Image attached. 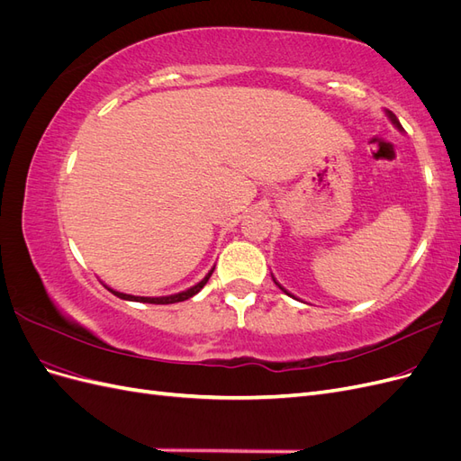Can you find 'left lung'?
Returning <instances> with one entry per match:
<instances>
[{"label": "left lung", "instance_id": "8db88e82", "mask_svg": "<svg viewBox=\"0 0 461 461\" xmlns=\"http://www.w3.org/2000/svg\"><path fill=\"white\" fill-rule=\"evenodd\" d=\"M388 115H390V119H393V121H394V122H396V124H398V127H400V122H398V121H396V117H394V115H393V113H390V111H388ZM276 285H278V283H276ZM278 286H281V285H278ZM281 288H283V286H281ZM283 290H285V288H283ZM285 292H286V290H285ZM286 294H288V292H286ZM288 296H292V294H288Z\"/></svg>", "mask_w": 461, "mask_h": 461}]
</instances>
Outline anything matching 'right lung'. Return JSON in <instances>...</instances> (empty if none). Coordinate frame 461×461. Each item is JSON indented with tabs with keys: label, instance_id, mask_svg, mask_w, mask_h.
Listing matches in <instances>:
<instances>
[{
	"label": "right lung",
	"instance_id": "obj_1",
	"mask_svg": "<svg viewBox=\"0 0 461 461\" xmlns=\"http://www.w3.org/2000/svg\"><path fill=\"white\" fill-rule=\"evenodd\" d=\"M213 273V271H212ZM212 273H207V276L203 278L202 283H198L196 286H192L185 292H180V294H175V296H163V298H140V296H131V294H122V292H115L111 290L117 298H122V300H132V302H144V303H176V302H185L188 298H192L194 294H198V292L205 286V283L209 281V276H212Z\"/></svg>",
	"mask_w": 461,
	"mask_h": 461
}]
</instances>
